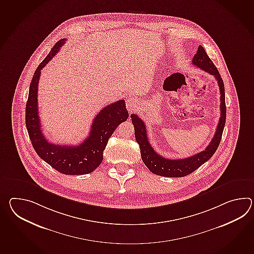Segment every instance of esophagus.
<instances>
[{
  "instance_id": "obj_1",
  "label": "esophagus",
  "mask_w": 254,
  "mask_h": 254,
  "mask_svg": "<svg viewBox=\"0 0 254 254\" xmlns=\"http://www.w3.org/2000/svg\"><path fill=\"white\" fill-rule=\"evenodd\" d=\"M138 100L134 96H129L127 100V108L129 112H134L138 107Z\"/></svg>"
}]
</instances>
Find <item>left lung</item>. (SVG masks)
Returning <instances> with one entry per match:
<instances>
[{
	"instance_id": "8db88e82",
	"label": "left lung",
	"mask_w": 254,
	"mask_h": 254,
	"mask_svg": "<svg viewBox=\"0 0 254 254\" xmlns=\"http://www.w3.org/2000/svg\"><path fill=\"white\" fill-rule=\"evenodd\" d=\"M192 64L214 75L218 82L220 93V121L212 140L203 151L189 158L169 159L163 158L154 150L147 138L146 125L136 115L132 114L131 120L135 128V140L140 147L141 158L147 169L156 175L170 178H181L190 175L202 164L207 162L214 155L220 145L226 122L225 89L223 81L218 69L208 57L201 45L198 46L197 53L192 59Z\"/></svg>"
}]
</instances>
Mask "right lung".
<instances>
[{
	"label": "right lung",
	"instance_id": "1",
	"mask_svg": "<svg viewBox=\"0 0 254 254\" xmlns=\"http://www.w3.org/2000/svg\"><path fill=\"white\" fill-rule=\"evenodd\" d=\"M64 42L65 39L58 41L34 72L25 107V124L30 140L40 158L63 174L85 175L99 167L107 141L119 125L128 119V112L123 99L104 107L94 119L89 135L77 146L56 145L47 141L40 124L38 83L41 70L57 55Z\"/></svg>",
	"mask_w": 254,
	"mask_h": 254
}]
</instances>
